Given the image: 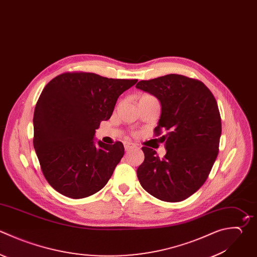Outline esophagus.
Returning a JSON list of instances; mask_svg holds the SVG:
<instances>
[{
    "label": "esophagus",
    "instance_id": "34e87169",
    "mask_svg": "<svg viewBox=\"0 0 257 257\" xmlns=\"http://www.w3.org/2000/svg\"><path fill=\"white\" fill-rule=\"evenodd\" d=\"M123 145H124V149H125V151H130V150H132L133 148H135V147H136V145H135V144H133V143H131V142H124V143H123Z\"/></svg>",
    "mask_w": 257,
    "mask_h": 257
}]
</instances>
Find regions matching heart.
Returning a JSON list of instances; mask_svg holds the SVG:
<instances>
[{"instance_id": "1", "label": "heart", "mask_w": 257, "mask_h": 257, "mask_svg": "<svg viewBox=\"0 0 257 257\" xmlns=\"http://www.w3.org/2000/svg\"><path fill=\"white\" fill-rule=\"evenodd\" d=\"M144 96H146V95H144Z\"/></svg>"}]
</instances>
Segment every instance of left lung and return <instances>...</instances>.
<instances>
[{
    "label": "left lung",
    "instance_id": "1",
    "mask_svg": "<svg viewBox=\"0 0 257 257\" xmlns=\"http://www.w3.org/2000/svg\"><path fill=\"white\" fill-rule=\"evenodd\" d=\"M136 87L159 99L155 132L167 133L160 138L167 152L163 159L153 149L142 148L139 181L162 201H183L202 187L218 155L222 128L216 99L203 82L179 74L142 80Z\"/></svg>",
    "mask_w": 257,
    "mask_h": 257
}]
</instances>
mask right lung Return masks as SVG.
Returning a JSON list of instances; mask_svg holds the SVG:
<instances>
[{
  "label": "right lung",
  "instance_id": "right-lung-1",
  "mask_svg": "<svg viewBox=\"0 0 257 257\" xmlns=\"http://www.w3.org/2000/svg\"><path fill=\"white\" fill-rule=\"evenodd\" d=\"M137 79L63 73L43 89L34 111V148L42 172L60 194L81 199L101 190L124 154L123 145L94 139L118 96Z\"/></svg>",
  "mask_w": 257,
  "mask_h": 257
}]
</instances>
